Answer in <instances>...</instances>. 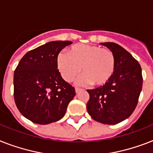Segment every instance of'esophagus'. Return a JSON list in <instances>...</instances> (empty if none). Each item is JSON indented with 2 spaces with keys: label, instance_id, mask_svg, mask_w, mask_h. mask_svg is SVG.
<instances>
[{
  "label": "esophagus",
  "instance_id": "1",
  "mask_svg": "<svg viewBox=\"0 0 153 153\" xmlns=\"http://www.w3.org/2000/svg\"><path fill=\"white\" fill-rule=\"evenodd\" d=\"M80 90H81V89H79V88H78V87H75V92H76V94H78V93H79Z\"/></svg>",
  "mask_w": 153,
  "mask_h": 153
}]
</instances>
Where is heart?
Instances as JSON below:
<instances>
[{"label": "heart", "mask_w": 153, "mask_h": 153, "mask_svg": "<svg viewBox=\"0 0 153 153\" xmlns=\"http://www.w3.org/2000/svg\"><path fill=\"white\" fill-rule=\"evenodd\" d=\"M56 64L63 79L68 82L81 71L83 74L77 80L78 85L92 83L101 86L108 82L115 73V56L108 48L76 44L68 49V53H59Z\"/></svg>", "instance_id": "1"}]
</instances>
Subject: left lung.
<instances>
[{
  "label": "left lung",
  "mask_w": 153,
  "mask_h": 153,
  "mask_svg": "<svg viewBox=\"0 0 153 153\" xmlns=\"http://www.w3.org/2000/svg\"><path fill=\"white\" fill-rule=\"evenodd\" d=\"M115 56V73L108 82L94 89L86 105L88 113L95 121L114 125L134 112L142 89L141 68L130 53L114 42L100 43Z\"/></svg>",
  "instance_id": "1"
}]
</instances>
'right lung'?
I'll return each mask as SVG.
<instances>
[{
  "label": "right lung",
  "mask_w": 153,
  "mask_h": 153,
  "mask_svg": "<svg viewBox=\"0 0 153 153\" xmlns=\"http://www.w3.org/2000/svg\"><path fill=\"white\" fill-rule=\"evenodd\" d=\"M69 41L48 42L27 52L14 73V100L22 115L33 123L48 124L64 117L75 89L57 69L59 52Z\"/></svg>",
  "instance_id": "add662e5"
}]
</instances>
